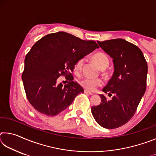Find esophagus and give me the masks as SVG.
Instances as JSON below:
<instances>
[{
  "instance_id": "34e87169",
  "label": "esophagus",
  "mask_w": 156,
  "mask_h": 156,
  "mask_svg": "<svg viewBox=\"0 0 156 156\" xmlns=\"http://www.w3.org/2000/svg\"><path fill=\"white\" fill-rule=\"evenodd\" d=\"M84 94H89V95H93L94 94L93 93H91V92L88 91H87V90H84Z\"/></svg>"
}]
</instances>
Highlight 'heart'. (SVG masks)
<instances>
[{"label":"heart","instance_id":"heart-1","mask_svg":"<svg viewBox=\"0 0 156 156\" xmlns=\"http://www.w3.org/2000/svg\"><path fill=\"white\" fill-rule=\"evenodd\" d=\"M92 60L98 66V67L101 69H106L109 64V59L105 53L102 52H97L92 56ZM84 64V60L83 58H80L76 60L73 64V72L76 74H80L81 73L82 69H83ZM80 85L88 91H94L96 89L102 85L103 82L100 78H84L79 81Z\"/></svg>","mask_w":156,"mask_h":156}]
</instances>
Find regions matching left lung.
I'll use <instances>...</instances> for the list:
<instances>
[{
    "label": "left lung",
    "mask_w": 156,
    "mask_h": 156,
    "mask_svg": "<svg viewBox=\"0 0 156 156\" xmlns=\"http://www.w3.org/2000/svg\"><path fill=\"white\" fill-rule=\"evenodd\" d=\"M99 46L113 58L114 72L103 88L112 99L100 95L101 103L91 107L94 119L102 127L115 129L130 120L147 87L148 67L140 49L124 39L98 42Z\"/></svg>",
    "instance_id": "1"
}]
</instances>
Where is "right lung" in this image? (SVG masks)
<instances>
[{"label": "right lung", "mask_w": 156, "mask_h": 156, "mask_svg": "<svg viewBox=\"0 0 156 156\" xmlns=\"http://www.w3.org/2000/svg\"><path fill=\"white\" fill-rule=\"evenodd\" d=\"M94 41H84L59 31L44 36L31 47L25 58L22 80L26 96L36 110L48 116L58 114L72 103L82 87L73 82L76 60L98 48ZM69 83L57 84L60 76Z\"/></svg>", "instance_id": "add662e5"}]
</instances>
